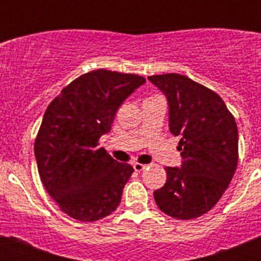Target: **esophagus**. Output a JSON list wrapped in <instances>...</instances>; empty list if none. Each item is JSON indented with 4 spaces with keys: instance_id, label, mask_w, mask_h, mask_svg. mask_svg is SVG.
Masks as SVG:
<instances>
[{
    "instance_id": "esophagus-1",
    "label": "esophagus",
    "mask_w": 261,
    "mask_h": 261,
    "mask_svg": "<svg viewBox=\"0 0 261 261\" xmlns=\"http://www.w3.org/2000/svg\"><path fill=\"white\" fill-rule=\"evenodd\" d=\"M133 168H135L136 172H141L146 168V165H142V163H135V165H133Z\"/></svg>"
}]
</instances>
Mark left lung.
<instances>
[{
	"instance_id": "1",
	"label": "left lung",
	"mask_w": 261,
	"mask_h": 261,
	"mask_svg": "<svg viewBox=\"0 0 261 261\" xmlns=\"http://www.w3.org/2000/svg\"><path fill=\"white\" fill-rule=\"evenodd\" d=\"M167 96L170 132L179 136L181 170L166 167L167 181L154 192L158 208L177 220L208 213L229 187L238 166V128L213 90L186 75H150Z\"/></svg>"
}]
</instances>
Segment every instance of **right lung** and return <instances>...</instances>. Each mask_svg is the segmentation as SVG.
Masks as SVG:
<instances>
[{
	"label": "right lung",
	"instance_id": "add662e5",
	"mask_svg": "<svg viewBox=\"0 0 261 261\" xmlns=\"http://www.w3.org/2000/svg\"><path fill=\"white\" fill-rule=\"evenodd\" d=\"M137 74L96 69L61 90L45 110L35 138L38 171L59 208L93 222L116 211L133 172L99 147L120 105L141 86Z\"/></svg>",
	"mask_w": 261,
	"mask_h": 261
}]
</instances>
